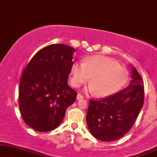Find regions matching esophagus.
Wrapping results in <instances>:
<instances>
[{
    "label": "esophagus",
    "mask_w": 157,
    "mask_h": 157,
    "mask_svg": "<svg viewBox=\"0 0 157 157\" xmlns=\"http://www.w3.org/2000/svg\"><path fill=\"white\" fill-rule=\"evenodd\" d=\"M83 98H84V97L80 94H78V95H77V100H82V99H83Z\"/></svg>",
    "instance_id": "1"
}]
</instances>
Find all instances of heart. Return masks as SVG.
<instances>
[{
	"label": "heart",
	"mask_w": 157,
	"mask_h": 157,
	"mask_svg": "<svg viewBox=\"0 0 157 157\" xmlns=\"http://www.w3.org/2000/svg\"><path fill=\"white\" fill-rule=\"evenodd\" d=\"M91 85L87 90L95 92L99 97L112 95L122 89L129 79L125 67L109 57L92 56L84 59L83 63H73L71 68V81L74 87H79L89 80Z\"/></svg>",
	"instance_id": "b5f03b06"
}]
</instances>
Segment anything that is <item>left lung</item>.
Masks as SVG:
<instances>
[{
	"instance_id": "obj_1",
	"label": "left lung",
	"mask_w": 157,
	"mask_h": 157,
	"mask_svg": "<svg viewBox=\"0 0 157 157\" xmlns=\"http://www.w3.org/2000/svg\"><path fill=\"white\" fill-rule=\"evenodd\" d=\"M130 85L117 93L100 100H90L86 121L94 137L103 142L119 140L131 129L143 107L144 82L132 66Z\"/></svg>"
}]
</instances>
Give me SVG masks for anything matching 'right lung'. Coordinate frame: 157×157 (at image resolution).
<instances>
[{
  "mask_svg": "<svg viewBox=\"0 0 157 157\" xmlns=\"http://www.w3.org/2000/svg\"><path fill=\"white\" fill-rule=\"evenodd\" d=\"M75 49L63 44L43 48L24 69L19 85V108L24 122L37 132L56 129L76 100L69 87Z\"/></svg>",
  "mask_w": 157,
  "mask_h": 157,
  "instance_id": "obj_1",
  "label": "right lung"
}]
</instances>
